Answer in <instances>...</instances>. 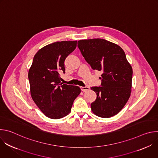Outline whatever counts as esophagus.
I'll return each mask as SVG.
<instances>
[{
  "mask_svg": "<svg viewBox=\"0 0 158 158\" xmlns=\"http://www.w3.org/2000/svg\"><path fill=\"white\" fill-rule=\"evenodd\" d=\"M80 88H81V91H84H84H89V87H87V86H85V87L81 86Z\"/></svg>",
  "mask_w": 158,
  "mask_h": 158,
  "instance_id": "34e87169",
  "label": "esophagus"
}]
</instances>
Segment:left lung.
<instances>
[{
  "label": "left lung",
  "instance_id": "1",
  "mask_svg": "<svg viewBox=\"0 0 158 158\" xmlns=\"http://www.w3.org/2000/svg\"><path fill=\"white\" fill-rule=\"evenodd\" d=\"M77 47L93 70L101 71V86L91 89L97 95L91 103L93 113L108 118L120 112L131 92L132 69L118 45L103 39L80 40Z\"/></svg>",
  "mask_w": 158,
  "mask_h": 158
}]
</instances>
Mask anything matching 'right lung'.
I'll return each mask as SVG.
<instances>
[{"mask_svg":"<svg viewBox=\"0 0 158 158\" xmlns=\"http://www.w3.org/2000/svg\"><path fill=\"white\" fill-rule=\"evenodd\" d=\"M77 46V41L50 44L34 56L28 77L32 99L47 117L57 119L68 115L74 101L81 93L76 85L60 83L65 73L64 61Z\"/></svg>","mask_w":158,"mask_h":158,"instance_id":"obj_1","label":"right lung"}]
</instances>
